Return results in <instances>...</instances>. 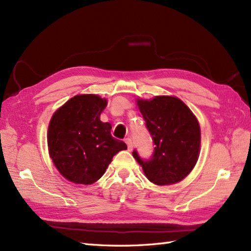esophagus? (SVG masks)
<instances>
[{
  "label": "esophagus",
  "instance_id": "34e87169",
  "mask_svg": "<svg viewBox=\"0 0 251 251\" xmlns=\"http://www.w3.org/2000/svg\"><path fill=\"white\" fill-rule=\"evenodd\" d=\"M125 142H126V145H127V149H128V151H131L132 150V142H131L130 138H126Z\"/></svg>",
  "mask_w": 251,
  "mask_h": 251
}]
</instances>
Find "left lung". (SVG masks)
<instances>
[{"mask_svg": "<svg viewBox=\"0 0 251 251\" xmlns=\"http://www.w3.org/2000/svg\"><path fill=\"white\" fill-rule=\"evenodd\" d=\"M154 143L150 158L132 155L151 182L157 185L177 183L185 178L197 162L201 146L199 122L182 101L169 96L138 100Z\"/></svg>", "mask_w": 251, "mask_h": 251, "instance_id": "left-lung-1", "label": "left lung"}]
</instances>
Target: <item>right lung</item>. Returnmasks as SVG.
Instances as JSON below:
<instances>
[{"label":"right lung","instance_id":"1","mask_svg":"<svg viewBox=\"0 0 251 251\" xmlns=\"http://www.w3.org/2000/svg\"><path fill=\"white\" fill-rule=\"evenodd\" d=\"M108 104L96 95H77L52 115L47 134L50 155L59 173L74 183L99 180L124 141L111 135L110 123L100 121Z\"/></svg>","mask_w":251,"mask_h":251}]
</instances>
